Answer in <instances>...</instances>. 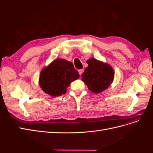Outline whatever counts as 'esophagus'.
Here are the masks:
<instances>
[{"label":"esophagus","instance_id":"34e87169","mask_svg":"<svg viewBox=\"0 0 153 153\" xmlns=\"http://www.w3.org/2000/svg\"><path fill=\"white\" fill-rule=\"evenodd\" d=\"M83 72H84V70H83V69H79V70H78V73H79L80 76L82 75V74Z\"/></svg>","mask_w":153,"mask_h":153}]
</instances>
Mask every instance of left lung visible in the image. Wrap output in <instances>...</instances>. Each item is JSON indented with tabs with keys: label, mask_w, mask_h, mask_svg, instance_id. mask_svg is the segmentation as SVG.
<instances>
[{
	"label": "left lung",
	"mask_w": 153,
	"mask_h": 153,
	"mask_svg": "<svg viewBox=\"0 0 153 153\" xmlns=\"http://www.w3.org/2000/svg\"><path fill=\"white\" fill-rule=\"evenodd\" d=\"M88 66L82 74V80L92 92L99 94L110 85L114 78V70L110 64L91 58Z\"/></svg>",
	"instance_id": "1"
}]
</instances>
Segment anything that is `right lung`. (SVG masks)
<instances>
[{"mask_svg": "<svg viewBox=\"0 0 153 153\" xmlns=\"http://www.w3.org/2000/svg\"><path fill=\"white\" fill-rule=\"evenodd\" d=\"M79 77L72 62L59 58L43 68L39 75V85L46 94L56 97L65 94L71 82Z\"/></svg>", "mask_w": 153, "mask_h": 153, "instance_id": "obj_1", "label": "right lung"}]
</instances>
